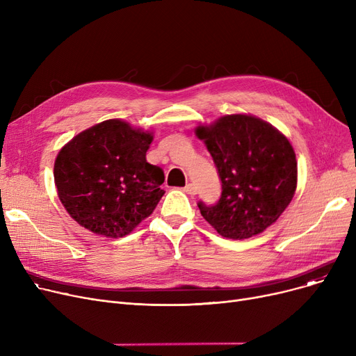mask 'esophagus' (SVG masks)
<instances>
[{"label":"esophagus","instance_id":"34e87169","mask_svg":"<svg viewBox=\"0 0 356 356\" xmlns=\"http://www.w3.org/2000/svg\"><path fill=\"white\" fill-rule=\"evenodd\" d=\"M183 191H184L186 193H188V195H196V193H197V188H196V186H195L193 183H188V184H186L184 188H183Z\"/></svg>","mask_w":356,"mask_h":356}]
</instances>
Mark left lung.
Returning a JSON list of instances; mask_svg holds the SVG:
<instances>
[{
  "mask_svg": "<svg viewBox=\"0 0 356 356\" xmlns=\"http://www.w3.org/2000/svg\"><path fill=\"white\" fill-rule=\"evenodd\" d=\"M220 180L213 204L199 200L202 216L225 238L245 239L267 229L291 202L297 161L289 140L259 118L227 115L199 127Z\"/></svg>",
  "mask_w": 356,
  "mask_h": 356,
  "instance_id": "obj_1",
  "label": "left lung"
}]
</instances>
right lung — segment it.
I'll return each instance as SVG.
<instances>
[{"mask_svg": "<svg viewBox=\"0 0 356 356\" xmlns=\"http://www.w3.org/2000/svg\"><path fill=\"white\" fill-rule=\"evenodd\" d=\"M152 134L108 120L67 143L54 161V183L69 215L83 228L124 236L153 213L164 172L147 163Z\"/></svg>", "mask_w": 356, "mask_h": 356, "instance_id": "obj_1", "label": "right lung"}]
</instances>
